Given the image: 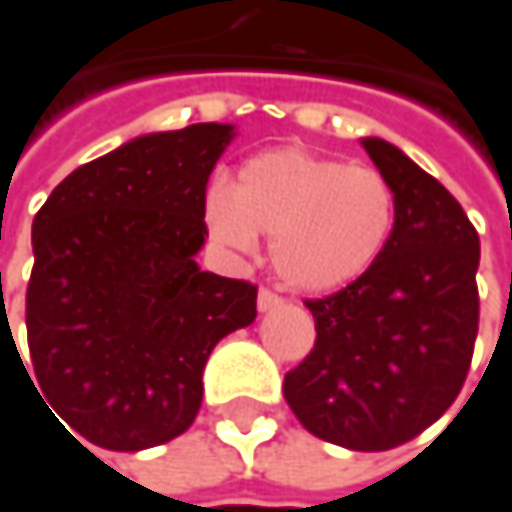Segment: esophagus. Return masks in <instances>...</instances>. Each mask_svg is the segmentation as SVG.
Here are the masks:
<instances>
[{"label": "esophagus", "mask_w": 512, "mask_h": 512, "mask_svg": "<svg viewBox=\"0 0 512 512\" xmlns=\"http://www.w3.org/2000/svg\"><path fill=\"white\" fill-rule=\"evenodd\" d=\"M281 304H284V298H281L278 292L260 286V292H257V310H260V313H269V310H275V307H281Z\"/></svg>", "instance_id": "obj_1"}]
</instances>
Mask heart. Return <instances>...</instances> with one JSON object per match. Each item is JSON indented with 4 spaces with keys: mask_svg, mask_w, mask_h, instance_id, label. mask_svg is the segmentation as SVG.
<instances>
[{
    "mask_svg": "<svg viewBox=\"0 0 512 512\" xmlns=\"http://www.w3.org/2000/svg\"><path fill=\"white\" fill-rule=\"evenodd\" d=\"M202 211L217 243L255 252L257 234H272V263L286 284L333 292L385 252L397 196L374 167L281 147L252 156L231 188H211Z\"/></svg>",
    "mask_w": 512,
    "mask_h": 512,
    "instance_id": "b5f03b06",
    "label": "heart"
}]
</instances>
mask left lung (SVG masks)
Masks as SVG:
<instances>
[{"label":"left lung","mask_w":512,"mask_h":512,"mask_svg":"<svg viewBox=\"0 0 512 512\" xmlns=\"http://www.w3.org/2000/svg\"><path fill=\"white\" fill-rule=\"evenodd\" d=\"M362 147L394 188V231L362 278L304 301L316 347L284 376V397L310 435L385 452L429 429L464 388L481 243L461 202L400 147Z\"/></svg>","instance_id":"left-lung-1"}]
</instances>
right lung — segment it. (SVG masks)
Masks as SVG:
<instances>
[{"mask_svg": "<svg viewBox=\"0 0 512 512\" xmlns=\"http://www.w3.org/2000/svg\"><path fill=\"white\" fill-rule=\"evenodd\" d=\"M231 138V124L133 138L72 170L34 217V391L101 449L182 435L214 345L255 321L257 286L194 260L208 237L205 185Z\"/></svg>", "mask_w": 512, "mask_h": 512, "instance_id": "right-lung-1", "label": "right lung"}]
</instances>
